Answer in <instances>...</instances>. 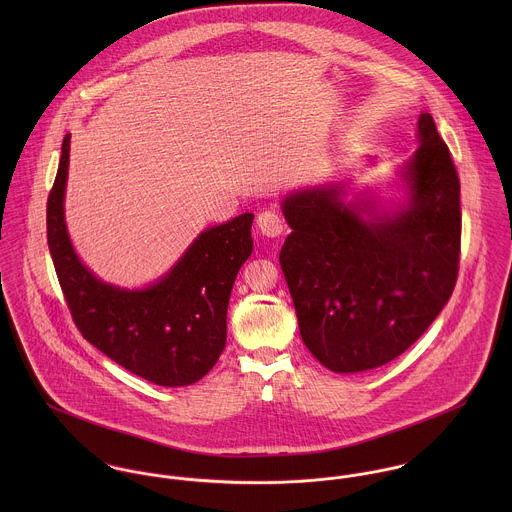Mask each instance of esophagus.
<instances>
[{
    "label": "esophagus",
    "instance_id": "1",
    "mask_svg": "<svg viewBox=\"0 0 512 512\" xmlns=\"http://www.w3.org/2000/svg\"><path fill=\"white\" fill-rule=\"evenodd\" d=\"M256 224H258V228H260V232L264 234V236H280L282 232H284V228H286V224H284V219L276 213V211H264V213H260L258 215V219H256Z\"/></svg>",
    "mask_w": 512,
    "mask_h": 512
}]
</instances>
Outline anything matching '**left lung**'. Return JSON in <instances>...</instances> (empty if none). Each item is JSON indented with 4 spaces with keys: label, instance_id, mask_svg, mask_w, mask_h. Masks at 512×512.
I'll use <instances>...</instances> for the list:
<instances>
[{
    "label": "left lung",
    "instance_id": "left-lung-1",
    "mask_svg": "<svg viewBox=\"0 0 512 512\" xmlns=\"http://www.w3.org/2000/svg\"><path fill=\"white\" fill-rule=\"evenodd\" d=\"M402 165L404 205L345 203L341 185L282 201L292 232L280 264L299 333L333 372L386 365L412 347L451 297L459 272V177L428 112Z\"/></svg>",
    "mask_w": 512,
    "mask_h": 512
}]
</instances>
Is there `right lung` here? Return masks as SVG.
<instances>
[{
	"mask_svg": "<svg viewBox=\"0 0 512 512\" xmlns=\"http://www.w3.org/2000/svg\"><path fill=\"white\" fill-rule=\"evenodd\" d=\"M71 134L47 201V242L82 337L126 370L159 386L201 380L226 343V309L252 254V213L203 230L155 284L126 290L98 280L76 256L65 222Z\"/></svg>",
	"mask_w": 512,
	"mask_h": 512,
	"instance_id": "right-lung-1",
	"label": "right lung"
}]
</instances>
